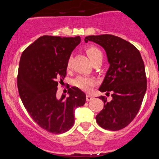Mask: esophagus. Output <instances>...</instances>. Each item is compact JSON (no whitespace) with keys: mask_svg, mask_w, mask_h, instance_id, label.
Wrapping results in <instances>:
<instances>
[{"mask_svg":"<svg viewBox=\"0 0 159 159\" xmlns=\"http://www.w3.org/2000/svg\"><path fill=\"white\" fill-rule=\"evenodd\" d=\"M87 97V98H86L87 101H90L93 98V96H91V95H90V94H87V97Z\"/></svg>","mask_w":159,"mask_h":159,"instance_id":"1","label":"esophagus"}]
</instances>
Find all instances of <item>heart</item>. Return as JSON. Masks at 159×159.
<instances>
[{
	"mask_svg": "<svg viewBox=\"0 0 159 159\" xmlns=\"http://www.w3.org/2000/svg\"><path fill=\"white\" fill-rule=\"evenodd\" d=\"M87 54H88V57L91 62H93L94 60H97L99 57H102V53L98 48L96 47L90 46L88 47L86 50ZM71 58L68 60L67 62V68L69 69L71 67ZM97 80L93 78H90V77L86 76H78L76 78L74 81V84L75 85L77 88L81 89L84 91H90L94 87L97 85Z\"/></svg>",
	"mask_w": 159,
	"mask_h": 159,
	"instance_id": "1",
	"label": "heart"
}]
</instances>
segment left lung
<instances>
[{
    "label": "left lung",
    "instance_id": "obj_1",
    "mask_svg": "<svg viewBox=\"0 0 159 159\" xmlns=\"http://www.w3.org/2000/svg\"><path fill=\"white\" fill-rule=\"evenodd\" d=\"M85 42L93 41L106 50L109 68L99 90L111 93V100L101 96L102 110L96 116L101 128L118 130L128 126L140 109L146 91L144 62L132 43L111 34L90 35Z\"/></svg>",
    "mask_w": 159,
    "mask_h": 159
}]
</instances>
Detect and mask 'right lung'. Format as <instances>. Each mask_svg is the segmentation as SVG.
<instances>
[{
	"mask_svg": "<svg viewBox=\"0 0 159 159\" xmlns=\"http://www.w3.org/2000/svg\"><path fill=\"white\" fill-rule=\"evenodd\" d=\"M81 38L43 35L22 52L17 86L21 100L33 120L50 133L62 134L75 123V110L84 105L79 88L68 90L69 97H57L58 80L66 75L67 62Z\"/></svg>",
	"mask_w": 159,
	"mask_h": 159,
	"instance_id": "add662e5",
	"label": "right lung"
}]
</instances>
